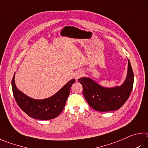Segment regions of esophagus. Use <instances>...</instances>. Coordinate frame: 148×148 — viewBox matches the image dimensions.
<instances>
[{"label":"esophagus","instance_id":"34e87169","mask_svg":"<svg viewBox=\"0 0 148 148\" xmlns=\"http://www.w3.org/2000/svg\"><path fill=\"white\" fill-rule=\"evenodd\" d=\"M83 75V72L80 71H77L76 72H75V73L74 74V77L76 80L78 79L79 77H81Z\"/></svg>","mask_w":148,"mask_h":148}]
</instances>
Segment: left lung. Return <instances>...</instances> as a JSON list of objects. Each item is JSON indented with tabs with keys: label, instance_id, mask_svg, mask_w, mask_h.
Segmentation results:
<instances>
[{
	"label": "left lung",
	"instance_id": "8db88e82",
	"mask_svg": "<svg viewBox=\"0 0 148 148\" xmlns=\"http://www.w3.org/2000/svg\"><path fill=\"white\" fill-rule=\"evenodd\" d=\"M127 76L120 86L105 87L88 77H82L78 81L83 86V96L89 106L96 111H112L119 109L130 97L133 89L134 74L128 60Z\"/></svg>",
	"mask_w": 148,
	"mask_h": 148
}]
</instances>
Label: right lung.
<instances>
[{
  "instance_id": "add662e5",
  "label": "right lung",
  "mask_w": 148,
  "mask_h": 148,
  "mask_svg": "<svg viewBox=\"0 0 148 148\" xmlns=\"http://www.w3.org/2000/svg\"><path fill=\"white\" fill-rule=\"evenodd\" d=\"M13 75L12 86L13 94L18 106L29 116L34 119L47 120L57 117L64 109L68 98L71 87L75 82L72 79L67 82L55 95L49 98L37 100L26 95L18 89Z\"/></svg>"
}]
</instances>
